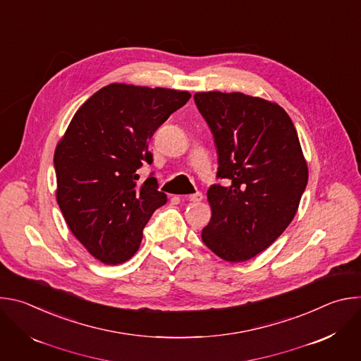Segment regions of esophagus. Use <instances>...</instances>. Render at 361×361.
I'll return each mask as SVG.
<instances>
[{
	"label": "esophagus",
	"mask_w": 361,
	"mask_h": 361,
	"mask_svg": "<svg viewBox=\"0 0 361 361\" xmlns=\"http://www.w3.org/2000/svg\"><path fill=\"white\" fill-rule=\"evenodd\" d=\"M188 200H190L191 202H200V201L202 200V194H201L200 191H197V192H194V194H190V195H188Z\"/></svg>",
	"instance_id": "esophagus-1"
}]
</instances>
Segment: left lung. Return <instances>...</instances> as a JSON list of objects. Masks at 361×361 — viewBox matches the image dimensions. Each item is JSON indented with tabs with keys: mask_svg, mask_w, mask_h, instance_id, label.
Here are the masks:
<instances>
[{
	"mask_svg": "<svg viewBox=\"0 0 361 361\" xmlns=\"http://www.w3.org/2000/svg\"><path fill=\"white\" fill-rule=\"evenodd\" d=\"M219 154L207 191L212 220L201 238L220 259L247 262L271 245L294 219L308 180L297 131L276 102L243 92H195Z\"/></svg>",
	"mask_w": 361,
	"mask_h": 361,
	"instance_id": "obj_1",
	"label": "left lung"
}]
</instances>
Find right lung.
<instances>
[{
    "mask_svg": "<svg viewBox=\"0 0 361 361\" xmlns=\"http://www.w3.org/2000/svg\"><path fill=\"white\" fill-rule=\"evenodd\" d=\"M188 91L110 84L74 114L57 144V202L75 238L97 260L121 264L135 254L142 228L167 202L152 174L148 141L190 99Z\"/></svg>",
    "mask_w": 361,
    "mask_h": 361,
    "instance_id": "obj_1",
    "label": "right lung"
}]
</instances>
